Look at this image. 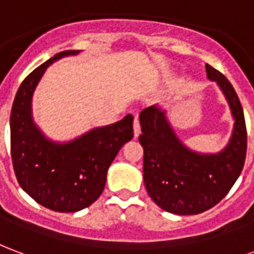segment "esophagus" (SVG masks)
Masks as SVG:
<instances>
[{
    "label": "esophagus",
    "instance_id": "34e87169",
    "mask_svg": "<svg viewBox=\"0 0 254 254\" xmlns=\"http://www.w3.org/2000/svg\"><path fill=\"white\" fill-rule=\"evenodd\" d=\"M133 133H134V137L140 136V133H141V127H140V121H138V118H134V121H133Z\"/></svg>",
    "mask_w": 254,
    "mask_h": 254
}]
</instances>
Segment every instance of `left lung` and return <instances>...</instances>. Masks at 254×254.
Wrapping results in <instances>:
<instances>
[{"label":"left lung","instance_id":"1","mask_svg":"<svg viewBox=\"0 0 254 254\" xmlns=\"http://www.w3.org/2000/svg\"><path fill=\"white\" fill-rule=\"evenodd\" d=\"M206 72L225 94L234 118L232 138L219 153L203 155L183 145L159 106L140 113L145 189L159 207L178 215L200 214L221 202L238 179L247 156V125L237 93L214 67L206 64Z\"/></svg>","mask_w":254,"mask_h":254}]
</instances>
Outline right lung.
<instances>
[{"instance_id": "1", "label": "right lung", "mask_w": 254, "mask_h": 254, "mask_svg": "<svg viewBox=\"0 0 254 254\" xmlns=\"http://www.w3.org/2000/svg\"><path fill=\"white\" fill-rule=\"evenodd\" d=\"M63 51L33 69L18 87L10 113V152L14 174L21 189L41 206L75 213L101 196L110 164L124 144L133 138V116L108 127H95L74 141L48 140L32 120V95L47 67Z\"/></svg>"}]
</instances>
